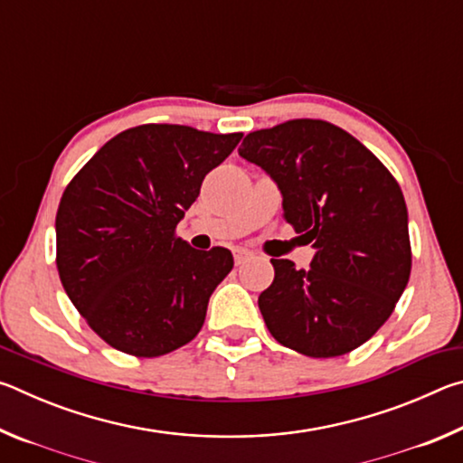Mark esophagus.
<instances>
[{
	"instance_id": "obj_1",
	"label": "esophagus",
	"mask_w": 463,
	"mask_h": 463,
	"mask_svg": "<svg viewBox=\"0 0 463 463\" xmlns=\"http://www.w3.org/2000/svg\"><path fill=\"white\" fill-rule=\"evenodd\" d=\"M250 257H253V253H250V250H247V249H234V263H237V265L247 263Z\"/></svg>"
}]
</instances>
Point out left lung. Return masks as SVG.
<instances>
[{"instance_id": "obj_1", "label": "left lung", "mask_w": 463, "mask_h": 463, "mask_svg": "<svg viewBox=\"0 0 463 463\" xmlns=\"http://www.w3.org/2000/svg\"><path fill=\"white\" fill-rule=\"evenodd\" d=\"M239 155L281 192L286 222L317 249L310 269L271 260L260 296L273 339L308 357H336L386 323L411 278L401 185L370 148L325 120L249 132Z\"/></svg>"}]
</instances>
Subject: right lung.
I'll use <instances>...</instances> for the list:
<instances>
[{"instance_id":"right-lung-1","label":"right lung","mask_w":463,"mask_h":463,"mask_svg":"<svg viewBox=\"0 0 463 463\" xmlns=\"http://www.w3.org/2000/svg\"><path fill=\"white\" fill-rule=\"evenodd\" d=\"M241 138L143 124L108 140L65 187L54 222L59 278L109 347L159 357L200 333L232 253L194 249L175 226Z\"/></svg>"}]
</instances>
